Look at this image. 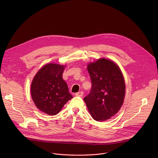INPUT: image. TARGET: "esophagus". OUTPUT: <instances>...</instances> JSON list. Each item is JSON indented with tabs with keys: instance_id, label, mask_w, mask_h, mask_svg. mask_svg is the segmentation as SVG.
I'll use <instances>...</instances> for the list:
<instances>
[{
	"instance_id": "obj_1",
	"label": "esophagus",
	"mask_w": 158,
	"mask_h": 158,
	"mask_svg": "<svg viewBox=\"0 0 158 158\" xmlns=\"http://www.w3.org/2000/svg\"><path fill=\"white\" fill-rule=\"evenodd\" d=\"M84 94V93L82 91H80V92H78L77 93H76V96H79V97H82Z\"/></svg>"
}]
</instances>
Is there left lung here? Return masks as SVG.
Returning a JSON list of instances; mask_svg holds the SVG:
<instances>
[{
    "label": "left lung",
    "instance_id": "8db88e82",
    "mask_svg": "<svg viewBox=\"0 0 158 158\" xmlns=\"http://www.w3.org/2000/svg\"><path fill=\"white\" fill-rule=\"evenodd\" d=\"M91 79V92L84 98L92 118L109 119L121 109L125 96V82L118 65L101 58L87 65Z\"/></svg>",
    "mask_w": 158,
    "mask_h": 158
}]
</instances>
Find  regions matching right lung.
<instances>
[{
	"label": "right lung",
	"instance_id": "right-lung-1",
	"mask_svg": "<svg viewBox=\"0 0 158 158\" xmlns=\"http://www.w3.org/2000/svg\"><path fill=\"white\" fill-rule=\"evenodd\" d=\"M64 70V65L48 64L37 72L32 80L31 87L32 100L36 107L47 114L56 115L73 98L62 79Z\"/></svg>",
	"mask_w": 158,
	"mask_h": 158
}]
</instances>
